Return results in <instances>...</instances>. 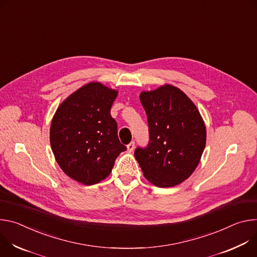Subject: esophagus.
I'll list each match as a JSON object with an SVG mask.
<instances>
[{
    "instance_id": "obj_1",
    "label": "esophagus",
    "mask_w": 257,
    "mask_h": 257,
    "mask_svg": "<svg viewBox=\"0 0 257 257\" xmlns=\"http://www.w3.org/2000/svg\"><path fill=\"white\" fill-rule=\"evenodd\" d=\"M126 149H127V152H133L135 149V142H131V143L126 146Z\"/></svg>"
}]
</instances>
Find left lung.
Listing matches in <instances>:
<instances>
[{
	"mask_svg": "<svg viewBox=\"0 0 257 257\" xmlns=\"http://www.w3.org/2000/svg\"><path fill=\"white\" fill-rule=\"evenodd\" d=\"M149 125V145L135 157L144 177L160 188L187 180L200 162L206 126L193 101L179 88L165 83L140 94Z\"/></svg>",
	"mask_w": 257,
	"mask_h": 257,
	"instance_id": "obj_1",
	"label": "left lung"
}]
</instances>
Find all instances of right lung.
Listing matches in <instances>:
<instances>
[{
  "label": "right lung",
  "instance_id": "1",
  "mask_svg": "<svg viewBox=\"0 0 257 257\" xmlns=\"http://www.w3.org/2000/svg\"><path fill=\"white\" fill-rule=\"evenodd\" d=\"M118 91L99 81L85 83L57 108L50 143L55 159L70 179L85 186L106 179L126 147L117 136L110 109Z\"/></svg>",
  "mask_w": 257,
  "mask_h": 257
}]
</instances>
